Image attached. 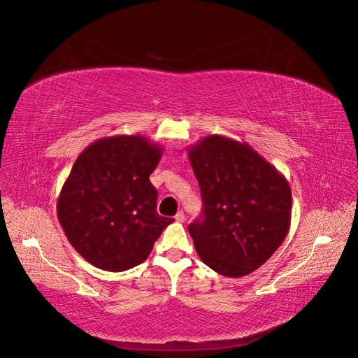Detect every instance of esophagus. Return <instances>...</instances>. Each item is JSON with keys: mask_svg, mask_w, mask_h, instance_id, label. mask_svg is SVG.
Masks as SVG:
<instances>
[{"mask_svg": "<svg viewBox=\"0 0 358 358\" xmlns=\"http://www.w3.org/2000/svg\"><path fill=\"white\" fill-rule=\"evenodd\" d=\"M185 213H182V212H178L177 215H176V221L177 222H185Z\"/></svg>", "mask_w": 358, "mask_h": 358, "instance_id": "esophagus-1", "label": "esophagus"}]
</instances>
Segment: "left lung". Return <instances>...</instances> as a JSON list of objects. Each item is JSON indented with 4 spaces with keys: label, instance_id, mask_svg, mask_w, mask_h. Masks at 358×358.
<instances>
[{
    "label": "left lung",
    "instance_id": "8db88e82",
    "mask_svg": "<svg viewBox=\"0 0 358 358\" xmlns=\"http://www.w3.org/2000/svg\"><path fill=\"white\" fill-rule=\"evenodd\" d=\"M187 152L203 199V217L187 227L198 256L222 276L250 274L289 230L287 178L247 143L218 134Z\"/></svg>",
    "mask_w": 358,
    "mask_h": 358
}]
</instances>
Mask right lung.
Wrapping results in <instances>:
<instances>
[{"instance_id": "right-lung-1", "label": "right lung", "mask_w": 358, "mask_h": 358, "mask_svg": "<svg viewBox=\"0 0 358 358\" xmlns=\"http://www.w3.org/2000/svg\"><path fill=\"white\" fill-rule=\"evenodd\" d=\"M162 154L143 136H113L96 140L74 162L57 198V220L91 265L136 267L173 221L157 213V189L149 181Z\"/></svg>"}]
</instances>
